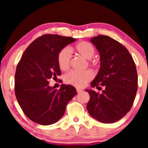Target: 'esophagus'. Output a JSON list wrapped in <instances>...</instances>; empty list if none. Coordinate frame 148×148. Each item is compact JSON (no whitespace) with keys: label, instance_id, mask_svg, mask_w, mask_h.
Returning <instances> with one entry per match:
<instances>
[{"label":"esophagus","instance_id":"34e87169","mask_svg":"<svg viewBox=\"0 0 148 148\" xmlns=\"http://www.w3.org/2000/svg\"><path fill=\"white\" fill-rule=\"evenodd\" d=\"M76 91L77 92H81L83 91V89H81V88H76Z\"/></svg>","mask_w":148,"mask_h":148}]
</instances>
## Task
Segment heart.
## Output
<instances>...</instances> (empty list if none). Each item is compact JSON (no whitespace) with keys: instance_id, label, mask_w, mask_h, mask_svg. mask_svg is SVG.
Returning a JSON list of instances; mask_svg holds the SVG:
<instances>
[{"instance_id":"b5f03b06","label":"heart","mask_w":148,"mask_h":148,"mask_svg":"<svg viewBox=\"0 0 148 148\" xmlns=\"http://www.w3.org/2000/svg\"><path fill=\"white\" fill-rule=\"evenodd\" d=\"M74 50L81 56L86 59H91L94 56L95 50L94 46L90 42L82 41L74 46ZM72 60V53L68 47H64L60 49L57 57L58 64L61 70H67L69 68ZM94 74L91 70L84 72L70 71L65 74L64 77V82L76 87H83L86 83L92 79Z\"/></svg>"}]
</instances>
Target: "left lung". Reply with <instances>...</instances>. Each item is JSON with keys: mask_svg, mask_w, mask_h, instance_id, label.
<instances>
[{"mask_svg": "<svg viewBox=\"0 0 148 148\" xmlns=\"http://www.w3.org/2000/svg\"><path fill=\"white\" fill-rule=\"evenodd\" d=\"M90 41L99 51L101 66L92 88L104 86L101 94L86 89L89 114L103 123L118 121L130 111L138 89V74L129 51L114 39L99 35Z\"/></svg>", "mask_w": 148, "mask_h": 148, "instance_id": "1", "label": "left lung"}]
</instances>
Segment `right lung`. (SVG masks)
Returning <instances> with one entry per match:
<instances>
[{"instance_id":"right-lung-1","label":"right lung","mask_w":148,"mask_h":148,"mask_svg":"<svg viewBox=\"0 0 148 148\" xmlns=\"http://www.w3.org/2000/svg\"><path fill=\"white\" fill-rule=\"evenodd\" d=\"M76 41L71 37L46 34L27 47L17 64L14 76L15 95L25 115L32 121L49 125L63 116L68 102L77 92L62 84L59 90L49 80L61 75L57 57L60 49Z\"/></svg>"}]
</instances>
